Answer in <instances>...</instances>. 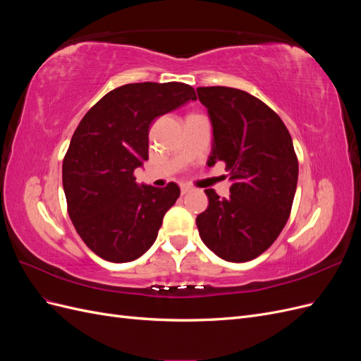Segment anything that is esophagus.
Returning <instances> with one entry per match:
<instances>
[{
    "label": "esophagus",
    "instance_id": "obj_1",
    "mask_svg": "<svg viewBox=\"0 0 361 361\" xmlns=\"http://www.w3.org/2000/svg\"><path fill=\"white\" fill-rule=\"evenodd\" d=\"M190 191H192V188L188 187V185H182V187H180V192H182V194H187V192H190Z\"/></svg>",
    "mask_w": 361,
    "mask_h": 361
}]
</instances>
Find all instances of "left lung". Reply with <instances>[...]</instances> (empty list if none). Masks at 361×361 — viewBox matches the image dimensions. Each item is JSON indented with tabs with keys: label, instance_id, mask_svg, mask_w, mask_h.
<instances>
[{
	"label": "left lung",
	"instance_id": "8db88e82",
	"mask_svg": "<svg viewBox=\"0 0 361 361\" xmlns=\"http://www.w3.org/2000/svg\"><path fill=\"white\" fill-rule=\"evenodd\" d=\"M214 128L207 159L226 164L233 182L220 199L204 190L209 204L195 218L204 245L227 262H248L267 251L290 215L298 158L288 128L253 94L232 87H199Z\"/></svg>",
	"mask_w": 361,
	"mask_h": 361
}]
</instances>
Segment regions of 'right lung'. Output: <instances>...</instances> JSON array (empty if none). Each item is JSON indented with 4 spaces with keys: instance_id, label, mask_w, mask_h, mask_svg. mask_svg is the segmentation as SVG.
<instances>
[{
    "instance_id": "1",
    "label": "right lung",
    "mask_w": 361,
    "mask_h": 361,
    "mask_svg": "<svg viewBox=\"0 0 361 361\" xmlns=\"http://www.w3.org/2000/svg\"><path fill=\"white\" fill-rule=\"evenodd\" d=\"M197 96L183 82H135L106 93L82 117L63 159L71 220L99 257L123 264L155 243L180 190L138 187L134 170L149 159V126Z\"/></svg>"
}]
</instances>
